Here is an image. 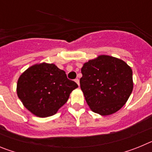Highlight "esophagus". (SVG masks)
Returning <instances> with one entry per match:
<instances>
[{
    "label": "esophagus",
    "instance_id": "1",
    "mask_svg": "<svg viewBox=\"0 0 152 152\" xmlns=\"http://www.w3.org/2000/svg\"><path fill=\"white\" fill-rule=\"evenodd\" d=\"M75 82H76V83H77V85H80V83H79V80H78V79H77V78H76V79H75Z\"/></svg>",
    "mask_w": 152,
    "mask_h": 152
}]
</instances>
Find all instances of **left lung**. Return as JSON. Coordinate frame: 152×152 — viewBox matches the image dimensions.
I'll use <instances>...</instances> for the list:
<instances>
[{
	"label": "left lung",
	"instance_id": "obj_1",
	"mask_svg": "<svg viewBox=\"0 0 152 152\" xmlns=\"http://www.w3.org/2000/svg\"><path fill=\"white\" fill-rule=\"evenodd\" d=\"M80 89L91 110L102 116L117 112L133 89L132 71L124 61L112 56H98L81 68Z\"/></svg>",
	"mask_w": 152,
	"mask_h": 152
}]
</instances>
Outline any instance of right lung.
<instances>
[{
	"mask_svg": "<svg viewBox=\"0 0 152 152\" xmlns=\"http://www.w3.org/2000/svg\"><path fill=\"white\" fill-rule=\"evenodd\" d=\"M77 87L56 64L41 63L20 75L17 93L28 110L39 117H47L56 114Z\"/></svg>",
	"mask_w": 152,
	"mask_h": 152,
	"instance_id": "obj_1",
	"label": "right lung"
}]
</instances>
